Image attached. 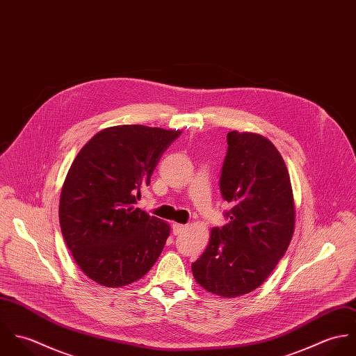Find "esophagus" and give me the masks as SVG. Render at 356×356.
I'll list each match as a JSON object with an SVG mask.
<instances>
[{"label":"esophagus","mask_w":356,"mask_h":356,"mask_svg":"<svg viewBox=\"0 0 356 356\" xmlns=\"http://www.w3.org/2000/svg\"><path fill=\"white\" fill-rule=\"evenodd\" d=\"M184 230H185V226H184V225H181V223H172V233H174L175 236L181 234Z\"/></svg>","instance_id":"1"}]
</instances>
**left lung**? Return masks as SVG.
<instances>
[{
	"label": "left lung",
	"instance_id": "8db88e82",
	"mask_svg": "<svg viewBox=\"0 0 356 356\" xmlns=\"http://www.w3.org/2000/svg\"><path fill=\"white\" fill-rule=\"evenodd\" d=\"M220 193L233 208L230 222L211 230L192 264L209 293L237 298L259 288L285 254L295 232L291 178L281 153L254 133H227Z\"/></svg>",
	"mask_w": 356,
	"mask_h": 356
}]
</instances>
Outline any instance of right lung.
<instances>
[{
  "label": "right lung",
  "mask_w": 356,
  "mask_h": 356,
  "mask_svg": "<svg viewBox=\"0 0 356 356\" xmlns=\"http://www.w3.org/2000/svg\"><path fill=\"white\" fill-rule=\"evenodd\" d=\"M179 134L141 124L108 127L72 161L60 195L61 233L79 268L102 286L143 278L161 254L168 223L136 204Z\"/></svg>",
  "instance_id": "add662e5"
}]
</instances>
